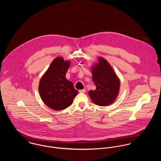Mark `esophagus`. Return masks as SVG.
<instances>
[{
	"instance_id": "esophagus-1",
	"label": "esophagus",
	"mask_w": 161,
	"mask_h": 161,
	"mask_svg": "<svg viewBox=\"0 0 161 161\" xmlns=\"http://www.w3.org/2000/svg\"><path fill=\"white\" fill-rule=\"evenodd\" d=\"M79 92H80V93H85L86 92V89H82V90H79Z\"/></svg>"
}]
</instances>
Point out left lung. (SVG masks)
I'll use <instances>...</instances> for the list:
<instances>
[{"label": "left lung", "mask_w": 161, "mask_h": 161, "mask_svg": "<svg viewBox=\"0 0 161 161\" xmlns=\"http://www.w3.org/2000/svg\"><path fill=\"white\" fill-rule=\"evenodd\" d=\"M98 63L92 66V80L96 89L89 91L92 102L99 106H108L116 99L120 88V80L108 63L102 57H98Z\"/></svg>", "instance_id": "8db88e82"}]
</instances>
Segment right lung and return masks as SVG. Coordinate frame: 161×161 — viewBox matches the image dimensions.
I'll list each match as a JSON object with an SVG mask.
<instances>
[{
    "instance_id": "obj_1",
    "label": "right lung",
    "mask_w": 161,
    "mask_h": 161,
    "mask_svg": "<svg viewBox=\"0 0 161 161\" xmlns=\"http://www.w3.org/2000/svg\"><path fill=\"white\" fill-rule=\"evenodd\" d=\"M70 64L62 57L56 58L41 78L38 90L43 102L54 110H63L72 103L78 91L66 78Z\"/></svg>"
}]
</instances>
